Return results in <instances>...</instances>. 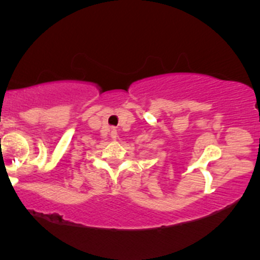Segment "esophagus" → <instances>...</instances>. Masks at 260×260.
<instances>
[{
    "mask_svg": "<svg viewBox=\"0 0 260 260\" xmlns=\"http://www.w3.org/2000/svg\"><path fill=\"white\" fill-rule=\"evenodd\" d=\"M111 137H112V139H117L118 134H117V131H116L115 128H113V129L111 131Z\"/></svg>",
    "mask_w": 260,
    "mask_h": 260,
    "instance_id": "esophagus-1",
    "label": "esophagus"
}]
</instances>
